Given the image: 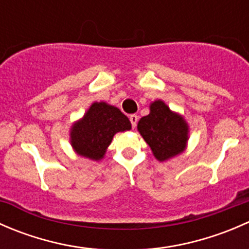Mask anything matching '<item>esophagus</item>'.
<instances>
[{
	"label": "esophagus",
	"instance_id": "1",
	"mask_svg": "<svg viewBox=\"0 0 249 249\" xmlns=\"http://www.w3.org/2000/svg\"><path fill=\"white\" fill-rule=\"evenodd\" d=\"M129 119H130V123H131L132 127H136L137 122H139V115L131 114V115H130V117H129Z\"/></svg>",
	"mask_w": 249,
	"mask_h": 249
}]
</instances>
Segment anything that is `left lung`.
<instances>
[{
	"label": "left lung",
	"instance_id": "obj_1",
	"mask_svg": "<svg viewBox=\"0 0 249 249\" xmlns=\"http://www.w3.org/2000/svg\"><path fill=\"white\" fill-rule=\"evenodd\" d=\"M137 129L159 161L182 153L188 140L187 123L160 100L150 105V113L141 118Z\"/></svg>",
	"mask_w": 249,
	"mask_h": 249
}]
</instances>
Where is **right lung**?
Segmentation results:
<instances>
[{
	"label": "right lung",
	"instance_id": "1",
	"mask_svg": "<svg viewBox=\"0 0 249 249\" xmlns=\"http://www.w3.org/2000/svg\"><path fill=\"white\" fill-rule=\"evenodd\" d=\"M131 129L126 115L117 107L95 102L71 130L72 147L79 155L91 160L104 158L114 134Z\"/></svg>",
	"mask_w": 249,
	"mask_h": 249
}]
</instances>
